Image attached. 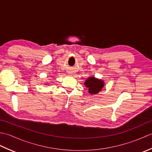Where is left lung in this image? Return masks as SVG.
Segmentation results:
<instances>
[{"mask_svg":"<svg viewBox=\"0 0 152 152\" xmlns=\"http://www.w3.org/2000/svg\"><path fill=\"white\" fill-rule=\"evenodd\" d=\"M104 82L101 80L95 78V77H89L86 80L84 84L89 89V93L91 95H96L101 91L103 86H104Z\"/></svg>","mask_w":152,"mask_h":152,"instance_id":"left-lung-1","label":"left lung"}]
</instances>
